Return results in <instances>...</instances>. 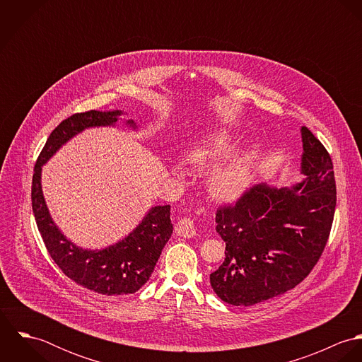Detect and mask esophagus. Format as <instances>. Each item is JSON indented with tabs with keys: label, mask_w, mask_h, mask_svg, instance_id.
I'll return each mask as SVG.
<instances>
[{
	"label": "esophagus",
	"mask_w": 362,
	"mask_h": 362,
	"mask_svg": "<svg viewBox=\"0 0 362 362\" xmlns=\"http://www.w3.org/2000/svg\"><path fill=\"white\" fill-rule=\"evenodd\" d=\"M175 233H177V235L185 237V238L195 237L197 230L194 226V220H191L189 217H184V218L178 220V223L175 224Z\"/></svg>",
	"instance_id": "esophagus-1"
}]
</instances>
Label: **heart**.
<instances>
[{
	"label": "heart",
	"mask_w": 362,
	"mask_h": 362,
	"mask_svg": "<svg viewBox=\"0 0 362 362\" xmlns=\"http://www.w3.org/2000/svg\"><path fill=\"white\" fill-rule=\"evenodd\" d=\"M237 144L231 135L218 131L206 135L184 153V161L197 171H207L205 188L207 195L218 204H231L240 199L251 182L252 157L247 153L233 155ZM228 160H226L225 158ZM180 177V173L174 170Z\"/></svg>",
	"instance_id": "1"
}]
</instances>
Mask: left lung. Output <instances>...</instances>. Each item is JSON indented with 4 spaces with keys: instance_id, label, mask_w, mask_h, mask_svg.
<instances>
[{
    "instance_id": "8db88e82",
    "label": "left lung",
    "mask_w": 362,
    "mask_h": 362,
    "mask_svg": "<svg viewBox=\"0 0 362 362\" xmlns=\"http://www.w3.org/2000/svg\"><path fill=\"white\" fill-rule=\"evenodd\" d=\"M301 138V182L254 185L216 213L226 258L210 284L224 303L251 307L284 294L310 274L326 247L336 209L333 163L307 127Z\"/></svg>"
}]
</instances>
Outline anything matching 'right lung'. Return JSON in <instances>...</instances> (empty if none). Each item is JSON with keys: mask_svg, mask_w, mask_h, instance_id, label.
<instances>
[{"mask_svg": "<svg viewBox=\"0 0 362 362\" xmlns=\"http://www.w3.org/2000/svg\"><path fill=\"white\" fill-rule=\"evenodd\" d=\"M121 114L119 110H90L64 119L37 157L32 181L33 214L52 260L76 284L103 296L134 294L149 280L173 234L170 205L152 207L139 226L117 244L96 251L83 250L66 240L52 221L42 191V167L71 138L86 128L115 125ZM127 124L136 128L132 119Z\"/></svg>", "mask_w": 362, "mask_h": 362, "instance_id": "add662e5", "label": "right lung"}]
</instances>
